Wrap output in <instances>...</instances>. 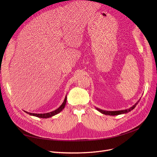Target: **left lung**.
Listing matches in <instances>:
<instances>
[{
    "label": "left lung",
    "instance_id": "obj_1",
    "mask_svg": "<svg viewBox=\"0 0 157 157\" xmlns=\"http://www.w3.org/2000/svg\"><path fill=\"white\" fill-rule=\"evenodd\" d=\"M140 99L133 105L130 107V108L127 109H125V110H120V111H105V110H102L101 109H98L97 108H96V109L98 110L99 112H101V113L105 114V115H110V116H114V115H118V114H125L127 113L130 111H131L132 110H133L135 108L136 106L137 105V104H138V102H139Z\"/></svg>",
    "mask_w": 157,
    "mask_h": 157
}]
</instances>
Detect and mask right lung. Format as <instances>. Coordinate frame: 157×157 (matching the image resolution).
Instances as JSON below:
<instances>
[{"mask_svg":"<svg viewBox=\"0 0 157 157\" xmlns=\"http://www.w3.org/2000/svg\"><path fill=\"white\" fill-rule=\"evenodd\" d=\"M67 102V96H65V99L63 102L62 104V105L59 107V108L56 109V110L52 111V112H49V113H44V114H37V113H29L27 111H25L26 113L32 115V116H34V117H36L38 118H50L53 116H55L56 114L59 113L60 112H61L63 109L65 108V104Z\"/></svg>","mask_w":157,"mask_h":157,"instance_id":"obj_1","label":"right lung"}]
</instances>
